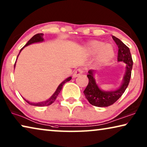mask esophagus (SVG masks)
I'll return each mask as SVG.
<instances>
[{
	"label": "esophagus",
	"mask_w": 147,
	"mask_h": 147,
	"mask_svg": "<svg viewBox=\"0 0 147 147\" xmlns=\"http://www.w3.org/2000/svg\"><path fill=\"white\" fill-rule=\"evenodd\" d=\"M82 74H83V69L79 68L74 71V74H73V78H76V77L80 76Z\"/></svg>",
	"instance_id": "1"
}]
</instances>
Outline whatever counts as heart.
Here are the masks:
<instances>
[{
	"mask_svg": "<svg viewBox=\"0 0 147 147\" xmlns=\"http://www.w3.org/2000/svg\"><path fill=\"white\" fill-rule=\"evenodd\" d=\"M85 51L89 55H96V62L103 65L109 62L114 58L115 53L113 47L110 44L98 40H92L86 45Z\"/></svg>",
	"mask_w": 147,
	"mask_h": 147,
	"instance_id": "heart-1",
	"label": "heart"
}]
</instances>
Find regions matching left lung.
Segmentation results:
<instances>
[{
    "label": "left lung",
    "instance_id": "1",
    "mask_svg": "<svg viewBox=\"0 0 147 147\" xmlns=\"http://www.w3.org/2000/svg\"><path fill=\"white\" fill-rule=\"evenodd\" d=\"M112 38L118 47V61L126 64L125 74L119 87L113 91H105L101 90L97 85L94 78V70L90 69L88 71L89 83L83 92L89 103L95 107H107L116 102L127 89L131 75L133 60L129 49L117 37L112 36Z\"/></svg>",
    "mask_w": 147,
    "mask_h": 147
}]
</instances>
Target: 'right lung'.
I'll return each mask as SVG.
<instances>
[{"mask_svg":"<svg viewBox=\"0 0 147 147\" xmlns=\"http://www.w3.org/2000/svg\"><path fill=\"white\" fill-rule=\"evenodd\" d=\"M43 35H44L43 33H37V34L35 35L32 38H31L30 40H29L28 42H27L26 45H25V46L23 47V48H22V49L20 51V52H21L22 50H23V49L24 48V47H26V46H28V45H31V44H32V43H35V42H39L43 41V40H44ZM20 53L18 54V55H20ZM16 62H15V64H14V67H15V66H16ZM71 80V77H69L68 78H67L66 80H65L64 81H63V82L61 83L59 85V86L58 87L57 89H56V91L55 92V93H54L53 95H52V96L50 98L48 99V100H46V101H43V102H38V103H35V102H29L28 100H26L24 98V99L27 102H28V104H29V105H30L36 106V107H45V106L51 105V104H53L55 101L56 97L58 96V94L60 93V92L61 91V90H62V89L63 85H64L66 82H67V81H70Z\"/></svg>","mask_w":147,"mask_h":147,"instance_id":"add662e5","label":"right lung"}]
</instances>
